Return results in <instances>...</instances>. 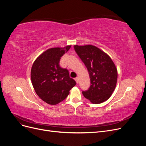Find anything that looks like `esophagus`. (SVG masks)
<instances>
[{
	"label": "esophagus",
	"mask_w": 146,
	"mask_h": 146,
	"mask_svg": "<svg viewBox=\"0 0 146 146\" xmlns=\"http://www.w3.org/2000/svg\"><path fill=\"white\" fill-rule=\"evenodd\" d=\"M75 80H76V83H77V84L78 83V82H79V80H78V77L75 78Z\"/></svg>",
	"instance_id": "1"
}]
</instances>
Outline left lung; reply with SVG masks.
<instances>
[{
    "mask_svg": "<svg viewBox=\"0 0 146 146\" xmlns=\"http://www.w3.org/2000/svg\"><path fill=\"white\" fill-rule=\"evenodd\" d=\"M75 51L89 72L91 86L82 91L91 103L99 104L108 100L115 90L117 70L110 56L93 45L74 46Z\"/></svg>",
    "mask_w": 146,
    "mask_h": 146,
    "instance_id": "obj_1",
    "label": "left lung"
}]
</instances>
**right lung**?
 Wrapping results in <instances>:
<instances>
[{
  "label": "right lung",
  "mask_w": 146,
  "mask_h": 146,
  "mask_svg": "<svg viewBox=\"0 0 146 146\" xmlns=\"http://www.w3.org/2000/svg\"><path fill=\"white\" fill-rule=\"evenodd\" d=\"M71 46L48 48L35 60L31 69V80L36 94L44 102L56 105L64 100L76 82L70 78L68 69L59 63Z\"/></svg>",
  "instance_id": "add662e5"
}]
</instances>
